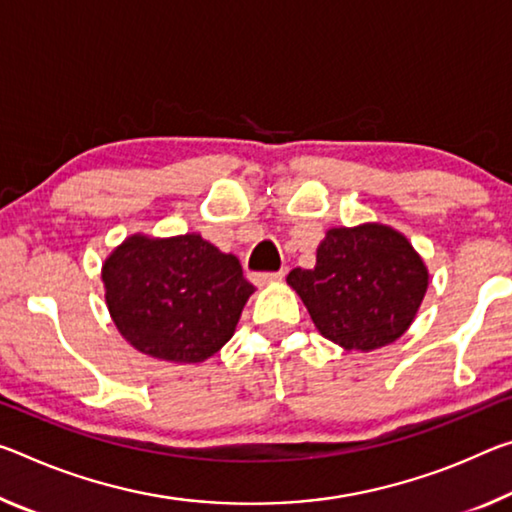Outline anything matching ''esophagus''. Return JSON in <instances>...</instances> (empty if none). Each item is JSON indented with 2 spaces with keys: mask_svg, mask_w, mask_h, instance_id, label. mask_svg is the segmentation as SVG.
<instances>
[{
  "mask_svg": "<svg viewBox=\"0 0 512 512\" xmlns=\"http://www.w3.org/2000/svg\"><path fill=\"white\" fill-rule=\"evenodd\" d=\"M285 269H280V271H271V273H253L250 275V280L255 282L257 287H262V285H269V282H278V280H282L285 278Z\"/></svg>",
  "mask_w": 512,
  "mask_h": 512,
  "instance_id": "34e87169",
  "label": "esophagus"
}]
</instances>
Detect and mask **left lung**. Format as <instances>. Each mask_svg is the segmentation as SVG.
Returning a JSON list of instances; mask_svg holds the SVG:
<instances>
[{
	"label": "left lung",
	"mask_w": 512,
	"mask_h": 512,
	"mask_svg": "<svg viewBox=\"0 0 512 512\" xmlns=\"http://www.w3.org/2000/svg\"><path fill=\"white\" fill-rule=\"evenodd\" d=\"M287 282L323 337L348 351H373L408 330L428 271L403 234L364 223L328 230L314 269H294Z\"/></svg>",
	"instance_id": "left-lung-1"
}]
</instances>
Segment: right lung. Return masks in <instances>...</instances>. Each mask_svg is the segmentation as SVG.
Instances as JSON below:
<instances>
[{
  "label": "right lung",
  "mask_w": 512,
  "mask_h": 512,
  "mask_svg": "<svg viewBox=\"0 0 512 512\" xmlns=\"http://www.w3.org/2000/svg\"><path fill=\"white\" fill-rule=\"evenodd\" d=\"M111 319L129 344L168 362H202L234 335L255 287L234 255L200 234H134L102 266Z\"/></svg>",
  "instance_id": "1"
}]
</instances>
